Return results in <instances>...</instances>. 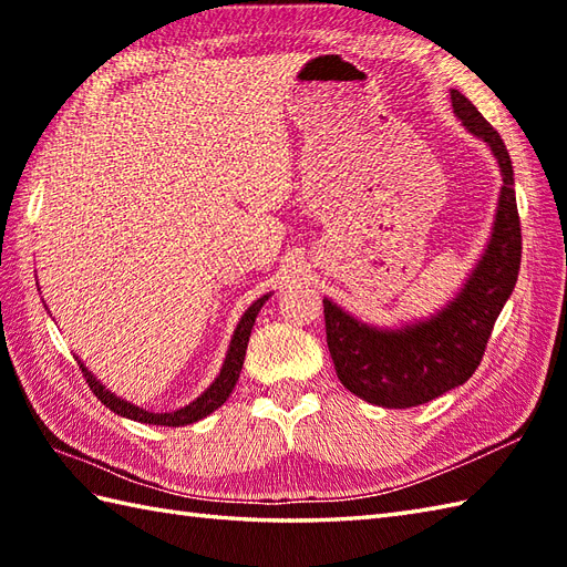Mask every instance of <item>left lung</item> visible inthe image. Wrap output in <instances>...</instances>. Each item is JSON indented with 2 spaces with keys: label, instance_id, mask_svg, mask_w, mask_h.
Here are the masks:
<instances>
[{
  "label": "left lung",
  "instance_id": "obj_1",
  "mask_svg": "<svg viewBox=\"0 0 567 567\" xmlns=\"http://www.w3.org/2000/svg\"><path fill=\"white\" fill-rule=\"evenodd\" d=\"M451 102L470 134L483 138L495 153L502 173L495 226L475 270L453 302L431 319L404 323L402 329L368 327L323 299L336 375L360 400L384 409L419 406L473 378L519 277L522 221L507 146L465 94L451 90Z\"/></svg>",
  "mask_w": 567,
  "mask_h": 567
}]
</instances>
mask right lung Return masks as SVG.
<instances>
[{"instance_id": "obj_1", "label": "right lung", "mask_w": 567, "mask_h": 567, "mask_svg": "<svg viewBox=\"0 0 567 567\" xmlns=\"http://www.w3.org/2000/svg\"><path fill=\"white\" fill-rule=\"evenodd\" d=\"M268 297L270 295H262L260 299H256V302L248 307L246 315L240 317L238 327L234 331L231 346H228V353H226V360H224V365H221V372H219V375H216V380L197 396L195 402H189L187 406L177 409V412H158V414L146 412V409H143V406L131 404V402L122 400V396H116L114 392L106 390L104 384L97 378H94L87 368H84V363H82L80 358H78V365L82 368V375H84V380H87L94 396H97V400L104 406H110L114 414L141 421V424H155V426H187V424H195V421L212 414L214 409H219L228 400V394L234 392L236 382H238V375H240V368H244V358H246V348H248V339H250V329H252V323H256V317H258L260 307L268 302Z\"/></svg>"}]
</instances>
